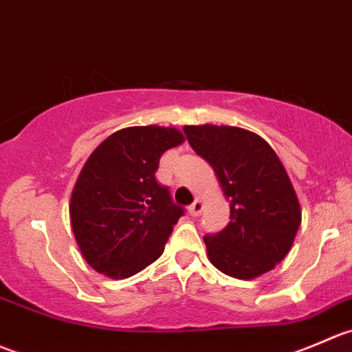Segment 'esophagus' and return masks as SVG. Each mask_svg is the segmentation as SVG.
Instances as JSON below:
<instances>
[{"label": "esophagus", "instance_id": "1", "mask_svg": "<svg viewBox=\"0 0 352 352\" xmlns=\"http://www.w3.org/2000/svg\"><path fill=\"white\" fill-rule=\"evenodd\" d=\"M201 210H204V201L198 200V198L190 205V207H188V212H190V215H193V217L200 215Z\"/></svg>", "mask_w": 352, "mask_h": 352}]
</instances>
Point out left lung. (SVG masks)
<instances>
[{"label": "left lung", "instance_id": "left-lung-1", "mask_svg": "<svg viewBox=\"0 0 352 352\" xmlns=\"http://www.w3.org/2000/svg\"><path fill=\"white\" fill-rule=\"evenodd\" d=\"M191 148L210 164L229 201L231 221L205 236L215 269L234 279H256L289 253L301 224L293 183L274 148L238 126L186 124Z\"/></svg>", "mask_w": 352, "mask_h": 352}]
</instances>
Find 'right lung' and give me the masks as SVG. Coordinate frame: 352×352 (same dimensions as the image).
<instances>
[{"label":"right lung","instance_id":"add662e5","mask_svg":"<svg viewBox=\"0 0 352 352\" xmlns=\"http://www.w3.org/2000/svg\"><path fill=\"white\" fill-rule=\"evenodd\" d=\"M183 142L173 126H128L87 159L69 198V222L96 272L128 279L162 255L183 208L154 175L161 155Z\"/></svg>","mask_w":352,"mask_h":352}]
</instances>
